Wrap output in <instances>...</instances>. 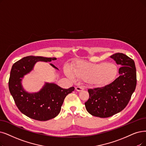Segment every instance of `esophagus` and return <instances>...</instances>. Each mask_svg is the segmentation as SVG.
Here are the masks:
<instances>
[{"label": "esophagus", "mask_w": 146, "mask_h": 146, "mask_svg": "<svg viewBox=\"0 0 146 146\" xmlns=\"http://www.w3.org/2000/svg\"><path fill=\"white\" fill-rule=\"evenodd\" d=\"M75 89H76V90L78 91V92H80L81 90H83L84 89V87H83V86H77V87H76Z\"/></svg>", "instance_id": "esophagus-1"}]
</instances>
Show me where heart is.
I'll list each match as a JSON object with an SVG mask.
<instances>
[{
  "label": "heart",
  "mask_w": 146,
  "mask_h": 146,
  "mask_svg": "<svg viewBox=\"0 0 146 146\" xmlns=\"http://www.w3.org/2000/svg\"><path fill=\"white\" fill-rule=\"evenodd\" d=\"M65 73L72 80H82L100 86L111 82L117 74V67L113 63L102 62L97 64L86 62H80L73 71L68 68H65Z\"/></svg>",
  "instance_id": "1"
}]
</instances>
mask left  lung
Segmentation results:
<instances>
[{
  "instance_id": "8db88e82",
  "label": "left lung",
  "mask_w": 146,
  "mask_h": 146,
  "mask_svg": "<svg viewBox=\"0 0 146 146\" xmlns=\"http://www.w3.org/2000/svg\"><path fill=\"white\" fill-rule=\"evenodd\" d=\"M121 67L120 76L102 87L88 89L89 99L85 107L91 115L111 117L123 110L129 102L137 85L135 62L126 55L117 53L110 56Z\"/></svg>"
}]
</instances>
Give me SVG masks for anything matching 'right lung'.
<instances>
[{
  "label": "right lung",
  "instance_id": "1",
  "mask_svg": "<svg viewBox=\"0 0 146 146\" xmlns=\"http://www.w3.org/2000/svg\"><path fill=\"white\" fill-rule=\"evenodd\" d=\"M54 60L56 58L27 56L15 62L11 69L9 92L19 110L31 119L46 121L56 117L60 111L65 97L75 89L74 87L63 89L54 83H45L42 89L35 93H29L23 88L22 79L32 71L36 62ZM50 65L59 70L53 64Z\"/></svg>",
  "mask_w": 146,
  "mask_h": 146
}]
</instances>
